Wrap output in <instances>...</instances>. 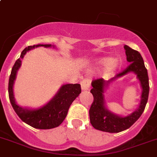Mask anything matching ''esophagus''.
I'll list each match as a JSON object with an SVG mask.
<instances>
[{
	"label": "esophagus",
	"instance_id": "34e87169",
	"mask_svg": "<svg viewBox=\"0 0 157 157\" xmlns=\"http://www.w3.org/2000/svg\"><path fill=\"white\" fill-rule=\"evenodd\" d=\"M81 87L82 90H88L90 88V80L87 78H84L81 82Z\"/></svg>",
	"mask_w": 157,
	"mask_h": 157
}]
</instances>
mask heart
Listing matches in <instances>:
<instances>
[{
    "instance_id": "b5f03b06",
    "label": "heart",
    "mask_w": 157,
    "mask_h": 157,
    "mask_svg": "<svg viewBox=\"0 0 157 157\" xmlns=\"http://www.w3.org/2000/svg\"><path fill=\"white\" fill-rule=\"evenodd\" d=\"M97 65H98V67H107L108 65L107 69L109 71H112V70H115L116 68H117L118 66H119V63L117 62H112V59L110 58H103L97 61Z\"/></svg>"
}]
</instances>
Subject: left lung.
Masks as SVG:
<instances>
[{"label":"left lung","mask_w":157,"mask_h":157,"mask_svg":"<svg viewBox=\"0 0 157 157\" xmlns=\"http://www.w3.org/2000/svg\"><path fill=\"white\" fill-rule=\"evenodd\" d=\"M127 61L130 64L112 78L104 80L103 78L93 80L91 82L92 89L90 93L93 94L94 101L89 110L90 124L95 129L106 132L116 133L126 130L136 121L144 111L149 94L148 75L143 58L138 51L133 50L128 46H124ZM130 72L137 75L142 87L141 100L138 109L127 117H120L111 113L105 107L104 93L105 88L109 86L110 82L122 77Z\"/></svg>","instance_id":"obj_1"}]
</instances>
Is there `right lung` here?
<instances>
[{
  "mask_svg": "<svg viewBox=\"0 0 157 157\" xmlns=\"http://www.w3.org/2000/svg\"><path fill=\"white\" fill-rule=\"evenodd\" d=\"M51 47L50 44L34 45L25 48L20 58L15 62L12 68L9 80V97L12 107L20 119L29 126L37 129H50L58 127L67 116L70 106L81 93L80 84H65L61 86L57 94L45 106L37 109L23 108L17 104L13 94V84L17 73L21 65V59L29 50L35 47ZM53 47H54L53 46Z\"/></svg>",
  "mask_w": 157,
  "mask_h": 157,
  "instance_id": "obj_1",
  "label": "right lung"
}]
</instances>
